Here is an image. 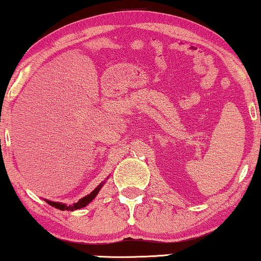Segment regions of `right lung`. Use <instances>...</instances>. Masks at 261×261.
Masks as SVG:
<instances>
[{
    "mask_svg": "<svg viewBox=\"0 0 261 261\" xmlns=\"http://www.w3.org/2000/svg\"><path fill=\"white\" fill-rule=\"evenodd\" d=\"M103 184H105V182H102L101 184H98V186H97L96 188H95V189L92 190L90 194H88L87 196L82 197V199L79 200L78 202L72 203V204L62 203V202H57V201H50V200H45V199H44V201H45V202H47L48 204H50V206L55 207V208H58V210H61V211H75V210H81V208H83V207L88 206V204L90 203L91 201L95 199V197H96L97 194L100 193L101 188L103 187Z\"/></svg>",
    "mask_w": 261,
    "mask_h": 261,
    "instance_id": "obj_1",
    "label": "right lung"
}]
</instances>
